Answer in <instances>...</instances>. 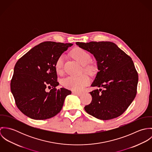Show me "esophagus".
<instances>
[{
	"instance_id": "1",
	"label": "esophagus",
	"mask_w": 152,
	"mask_h": 152,
	"mask_svg": "<svg viewBox=\"0 0 152 152\" xmlns=\"http://www.w3.org/2000/svg\"><path fill=\"white\" fill-rule=\"evenodd\" d=\"M73 94H74L75 95H77L78 96H80L82 95V93L81 92H77V91H74L73 92Z\"/></svg>"
}]
</instances>
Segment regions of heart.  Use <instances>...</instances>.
<instances>
[{
  "label": "heart",
  "instance_id": "heart-1",
  "mask_svg": "<svg viewBox=\"0 0 152 152\" xmlns=\"http://www.w3.org/2000/svg\"><path fill=\"white\" fill-rule=\"evenodd\" d=\"M72 56L83 65H86L91 61V56L86 50L82 48H76L72 52ZM64 64V56H60L56 61L55 69L58 74H61L63 72ZM88 70H91L92 67L86 66ZM90 82L89 77L86 75L82 74L77 76H69L65 78L63 81V85L64 87L74 90L81 91Z\"/></svg>",
  "mask_w": 152,
  "mask_h": 152
}]
</instances>
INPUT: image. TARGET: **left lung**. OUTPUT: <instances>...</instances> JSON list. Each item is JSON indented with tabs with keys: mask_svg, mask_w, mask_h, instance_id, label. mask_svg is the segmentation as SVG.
<instances>
[{
	"mask_svg": "<svg viewBox=\"0 0 152 152\" xmlns=\"http://www.w3.org/2000/svg\"><path fill=\"white\" fill-rule=\"evenodd\" d=\"M80 48L94 55L98 72L91 87L92 101L84 107L87 113L101 120L121 116L136 95L138 74L129 56L110 42H77Z\"/></svg>",
	"mask_w": 152,
	"mask_h": 152,
	"instance_id": "1",
	"label": "left lung"
}]
</instances>
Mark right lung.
I'll return each mask as SVG.
<instances>
[{
  "instance_id": "add662e5",
  "label": "right lung",
  "mask_w": 152,
  "mask_h": 152,
  "mask_svg": "<svg viewBox=\"0 0 152 152\" xmlns=\"http://www.w3.org/2000/svg\"><path fill=\"white\" fill-rule=\"evenodd\" d=\"M71 43L45 42L36 45L16 63L10 83L11 92L19 109L36 120L51 118L58 113L71 91L57 89L55 63ZM47 87L52 88L47 92Z\"/></svg>"
}]
</instances>
